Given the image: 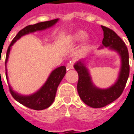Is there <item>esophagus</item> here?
<instances>
[{"label":"esophagus","mask_w":134,"mask_h":134,"mask_svg":"<svg viewBox=\"0 0 134 134\" xmlns=\"http://www.w3.org/2000/svg\"><path fill=\"white\" fill-rule=\"evenodd\" d=\"M74 68V63L72 62H70L67 65V69L69 70V69H72Z\"/></svg>","instance_id":"obj_1"}]
</instances>
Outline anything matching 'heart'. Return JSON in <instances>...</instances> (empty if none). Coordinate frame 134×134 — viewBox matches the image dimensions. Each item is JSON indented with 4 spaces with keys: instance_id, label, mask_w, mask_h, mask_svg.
Listing matches in <instances>:
<instances>
[{
    "instance_id": "heart-1",
    "label": "heart",
    "mask_w": 134,
    "mask_h": 134,
    "mask_svg": "<svg viewBox=\"0 0 134 134\" xmlns=\"http://www.w3.org/2000/svg\"><path fill=\"white\" fill-rule=\"evenodd\" d=\"M87 34L83 31H78L74 34L73 38L76 41H83L84 39L87 38Z\"/></svg>"
}]
</instances>
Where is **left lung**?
<instances>
[{
  "instance_id": "left-lung-1",
  "label": "left lung",
  "mask_w": 134,
  "mask_h": 134,
  "mask_svg": "<svg viewBox=\"0 0 134 134\" xmlns=\"http://www.w3.org/2000/svg\"><path fill=\"white\" fill-rule=\"evenodd\" d=\"M101 27L104 33L102 47H109L118 52L121 58V68L115 84L103 90L93 84L89 71L82 61L74 65L78 74L77 90L79 96L86 105L93 108L103 107L120 97L129 75V52L125 43L112 29L103 25Z\"/></svg>"
}]
</instances>
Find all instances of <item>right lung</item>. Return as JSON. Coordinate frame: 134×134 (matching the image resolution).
Returning a JSON list of instances; mask_svg holds the SVG:
<instances>
[{
  "instance_id": "add662e5",
  "label": "right lung",
  "mask_w": 134,
  "mask_h": 134,
  "mask_svg": "<svg viewBox=\"0 0 134 134\" xmlns=\"http://www.w3.org/2000/svg\"><path fill=\"white\" fill-rule=\"evenodd\" d=\"M58 18L54 19V20H49L38 23L34 25H30L23 29H21L16 36L14 37L12 42L9 44L7 51L6 58H5V68H6V78L8 80L7 73V63L8 60L9 55L10 52L11 47L14 43L18 39L20 38L23 36L28 34L29 33L35 32L36 31H41L47 28H49L54 25L58 21ZM66 74V67L65 66H61L56 68L50 74L49 76L45 82L42 87L37 91L36 93L29 96L20 95L19 93H16L11 87L10 85H9V89L11 94L16 101L20 103L24 106L27 107L28 108L32 109L34 110H42L44 109L48 108L51 106L54 102L55 97H56L57 88L59 85L60 82H61L62 79L65 76Z\"/></svg>"
}]
</instances>
